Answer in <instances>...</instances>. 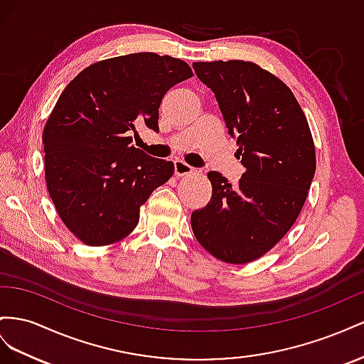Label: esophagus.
Masks as SVG:
<instances>
[{"label":"esophagus","instance_id":"34e87169","mask_svg":"<svg viewBox=\"0 0 364 364\" xmlns=\"http://www.w3.org/2000/svg\"><path fill=\"white\" fill-rule=\"evenodd\" d=\"M173 168H175V175L176 176H184V175H191L195 172V169L192 168L191 164H188L183 160H176L173 163Z\"/></svg>","mask_w":364,"mask_h":364}]
</instances>
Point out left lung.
Listing matches in <instances>:
<instances>
[{
    "instance_id": "1",
    "label": "left lung",
    "mask_w": 364,
    "mask_h": 364,
    "mask_svg": "<svg viewBox=\"0 0 364 364\" xmlns=\"http://www.w3.org/2000/svg\"><path fill=\"white\" fill-rule=\"evenodd\" d=\"M193 70L215 92L245 172L235 188L223 173H207L212 198L192 213V230L220 261L252 262L302 210L316 172L314 140L293 91L255 62H193Z\"/></svg>"
}]
</instances>
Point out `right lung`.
I'll return each instance as SVG.
<instances>
[{"instance_id": "right-lung-1", "label": "right lung", "mask_w": 364, "mask_h": 364, "mask_svg": "<svg viewBox=\"0 0 364 364\" xmlns=\"http://www.w3.org/2000/svg\"><path fill=\"white\" fill-rule=\"evenodd\" d=\"M193 76L184 60L132 53L91 64L62 91L43 132L47 191L68 230L85 245L122 241L140 207L173 175V163L134 148L144 122L159 131V108Z\"/></svg>"}]
</instances>
